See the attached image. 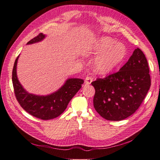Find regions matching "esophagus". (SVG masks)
Wrapping results in <instances>:
<instances>
[{"label":"esophagus","instance_id":"34e87169","mask_svg":"<svg viewBox=\"0 0 160 160\" xmlns=\"http://www.w3.org/2000/svg\"><path fill=\"white\" fill-rule=\"evenodd\" d=\"M92 78L91 76H87L84 80L86 84H90L92 82Z\"/></svg>","mask_w":160,"mask_h":160}]
</instances>
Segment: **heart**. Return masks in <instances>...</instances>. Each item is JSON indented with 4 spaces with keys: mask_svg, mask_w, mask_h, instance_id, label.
<instances>
[{
    "mask_svg": "<svg viewBox=\"0 0 160 160\" xmlns=\"http://www.w3.org/2000/svg\"><path fill=\"white\" fill-rule=\"evenodd\" d=\"M91 54L98 56L95 62V70L100 74L113 72L124 60L127 48L122 43L110 37H103L94 43L91 48Z\"/></svg>",
    "mask_w": 160,
    "mask_h": 160,
    "instance_id": "b5f03b06",
    "label": "heart"
}]
</instances>
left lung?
Returning <instances> with one entry per match:
<instances>
[{"label": "left lung", "instance_id": "8db88e82", "mask_svg": "<svg viewBox=\"0 0 160 160\" xmlns=\"http://www.w3.org/2000/svg\"><path fill=\"white\" fill-rule=\"evenodd\" d=\"M95 93L93 106L108 121H121L138 109L151 87L148 62L137 48L119 71L91 82Z\"/></svg>", "mask_w": 160, "mask_h": 160}]
</instances>
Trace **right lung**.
<instances>
[{
  "label": "right lung",
  "mask_w": 160,
  "mask_h": 160,
  "mask_svg": "<svg viewBox=\"0 0 160 160\" xmlns=\"http://www.w3.org/2000/svg\"><path fill=\"white\" fill-rule=\"evenodd\" d=\"M45 35L42 33L30 40L27 44H31L42 41ZM17 57L14 62L12 71V82L14 93L17 101L26 112L39 119L50 120L57 118L64 112L76 92L82 87L84 81L79 78H70L65 84L54 93L46 96H39L28 93L22 87L18 81L16 67Z\"/></svg>",
  "instance_id": "right-lung-1"
}]
</instances>
